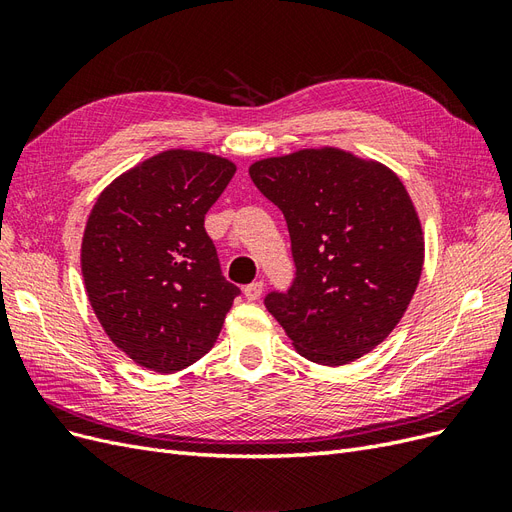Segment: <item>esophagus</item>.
<instances>
[{
	"instance_id": "esophagus-1",
	"label": "esophagus",
	"mask_w": 512,
	"mask_h": 512,
	"mask_svg": "<svg viewBox=\"0 0 512 512\" xmlns=\"http://www.w3.org/2000/svg\"><path fill=\"white\" fill-rule=\"evenodd\" d=\"M262 290H265V282H252V284H247V286L243 288L247 301H256V299L260 297V294H262Z\"/></svg>"
}]
</instances>
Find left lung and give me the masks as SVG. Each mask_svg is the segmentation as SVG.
<instances>
[{"instance_id": "left-lung-1", "label": "left lung", "mask_w": 512, "mask_h": 512, "mask_svg": "<svg viewBox=\"0 0 512 512\" xmlns=\"http://www.w3.org/2000/svg\"><path fill=\"white\" fill-rule=\"evenodd\" d=\"M256 188L282 209L297 277L267 294L269 314L305 359L339 367L397 327L425 260L421 218L397 173L339 147L256 160Z\"/></svg>"}]
</instances>
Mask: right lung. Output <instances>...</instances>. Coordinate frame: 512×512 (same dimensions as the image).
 Instances as JSON below:
<instances>
[{
    "instance_id": "right-lung-1",
    "label": "right lung",
    "mask_w": 512,
    "mask_h": 512,
    "mask_svg": "<svg viewBox=\"0 0 512 512\" xmlns=\"http://www.w3.org/2000/svg\"><path fill=\"white\" fill-rule=\"evenodd\" d=\"M237 164L194 149H166L121 173L91 209L81 271L108 339L158 374L205 356L239 294L220 271L205 213Z\"/></svg>"
}]
</instances>
